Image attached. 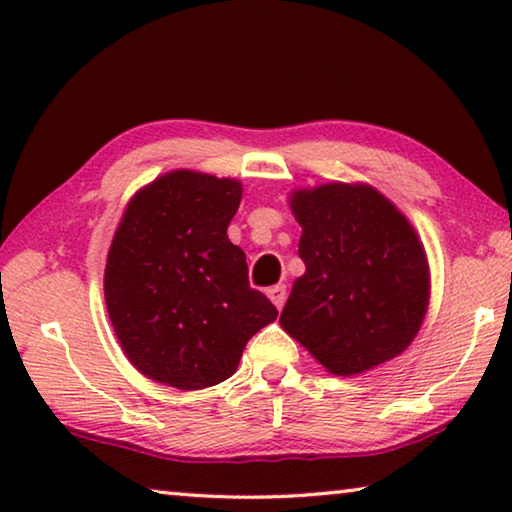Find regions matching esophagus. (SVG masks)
Instances as JSON below:
<instances>
[{
  "label": "esophagus",
  "mask_w": 512,
  "mask_h": 512,
  "mask_svg": "<svg viewBox=\"0 0 512 512\" xmlns=\"http://www.w3.org/2000/svg\"><path fill=\"white\" fill-rule=\"evenodd\" d=\"M268 298H271L277 309H282L284 302H287V287L284 284H275V287L268 289Z\"/></svg>",
  "instance_id": "34e87169"
}]
</instances>
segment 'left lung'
Masks as SVG:
<instances>
[{"label": "left lung", "instance_id": "obj_1", "mask_svg": "<svg viewBox=\"0 0 512 512\" xmlns=\"http://www.w3.org/2000/svg\"><path fill=\"white\" fill-rule=\"evenodd\" d=\"M302 225L280 325L334 375H359L409 348L429 305V264L406 216L368 185L291 194Z\"/></svg>", "mask_w": 512, "mask_h": 512}]
</instances>
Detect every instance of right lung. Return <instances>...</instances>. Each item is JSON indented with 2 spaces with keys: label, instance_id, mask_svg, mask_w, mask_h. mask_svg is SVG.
<instances>
[{
  "label": "right lung",
  "instance_id": "obj_1",
  "mask_svg": "<svg viewBox=\"0 0 512 512\" xmlns=\"http://www.w3.org/2000/svg\"><path fill=\"white\" fill-rule=\"evenodd\" d=\"M239 203V180L180 169L140 189L121 216L103 275L106 307L121 350L153 381L180 391L219 384L277 318L228 239Z\"/></svg>",
  "mask_w": 512,
  "mask_h": 512
}]
</instances>
